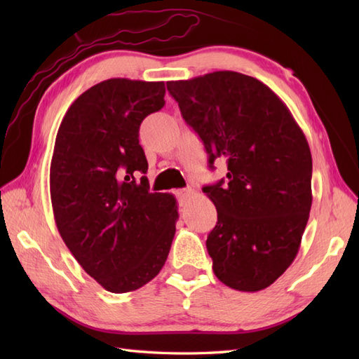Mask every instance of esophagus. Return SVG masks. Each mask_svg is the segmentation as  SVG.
Listing matches in <instances>:
<instances>
[{
	"label": "esophagus",
	"mask_w": 359,
	"mask_h": 359,
	"mask_svg": "<svg viewBox=\"0 0 359 359\" xmlns=\"http://www.w3.org/2000/svg\"><path fill=\"white\" fill-rule=\"evenodd\" d=\"M193 189L191 188H185V189H179L177 191V197H179V201H180V203H185V202H188L189 199H191V196H193Z\"/></svg>",
	"instance_id": "34e87169"
}]
</instances>
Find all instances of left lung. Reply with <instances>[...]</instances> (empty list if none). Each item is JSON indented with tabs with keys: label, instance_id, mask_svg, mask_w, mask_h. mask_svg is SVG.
Masks as SVG:
<instances>
[{
	"label": "left lung",
	"instance_id": "obj_1",
	"mask_svg": "<svg viewBox=\"0 0 359 359\" xmlns=\"http://www.w3.org/2000/svg\"><path fill=\"white\" fill-rule=\"evenodd\" d=\"M182 117L226 182L203 187L217 224L207 239L212 271L239 292H259L299 251L311 208V152L285 103L257 79L217 71L168 81Z\"/></svg>",
	"mask_w": 359,
	"mask_h": 359
}]
</instances>
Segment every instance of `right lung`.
<instances>
[{
    "mask_svg": "<svg viewBox=\"0 0 359 359\" xmlns=\"http://www.w3.org/2000/svg\"><path fill=\"white\" fill-rule=\"evenodd\" d=\"M163 97V81L104 80L71 104L57 133L50 201L58 233L111 293L154 279L175 234V197L149 193L144 175L137 180L148 171L139 129Z\"/></svg>",
    "mask_w": 359,
    "mask_h": 359,
    "instance_id": "right-lung-1",
    "label": "right lung"
}]
</instances>
